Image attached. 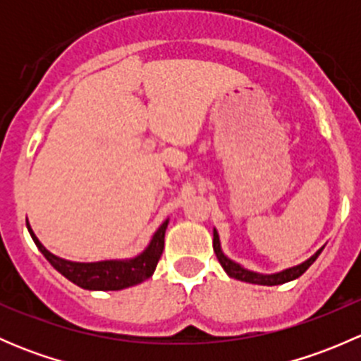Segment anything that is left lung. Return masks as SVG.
I'll return each mask as SVG.
<instances>
[{
    "label": "left lung",
    "mask_w": 361,
    "mask_h": 361,
    "mask_svg": "<svg viewBox=\"0 0 361 361\" xmlns=\"http://www.w3.org/2000/svg\"><path fill=\"white\" fill-rule=\"evenodd\" d=\"M323 248H325V246H323ZM323 248H319L314 255H312V257H309L307 260L302 262V264L293 265V267L285 269V271L274 272V274H262V272L250 271V269L243 267V265L238 264V262L231 260V258L224 253V250H221V243H220V235H218V231L216 228H213V250H214V253H216V258H218V262L221 264V267H224V271L227 272L231 278L239 279V281H245V283H251V285L276 286V285H283V283H288V281H293V279L300 278V276L304 274V272L307 271L312 264H314L316 258L319 257V253H322Z\"/></svg>",
    "instance_id": "8db88e82"
}]
</instances>
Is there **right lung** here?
I'll use <instances>...</instances> for the list:
<instances>
[{"instance_id":"obj_1","label":"right lung","mask_w":361,"mask_h":361,"mask_svg":"<svg viewBox=\"0 0 361 361\" xmlns=\"http://www.w3.org/2000/svg\"><path fill=\"white\" fill-rule=\"evenodd\" d=\"M169 218L160 224V227L154 232L148 246L141 251L140 255L133 258H113V260H99V262H73L61 258L57 255L50 253L45 246L39 243L36 234L32 232L31 225L25 220L27 231L31 234L32 241L42 251L43 257L50 262L57 272L75 283L76 286L83 290H99V292H108V290H123L129 286L140 285L145 279L154 274L157 262L164 250V235H166Z\"/></svg>"}]
</instances>
